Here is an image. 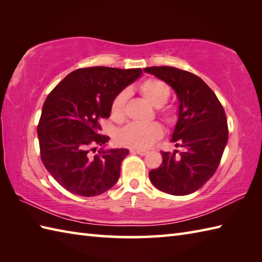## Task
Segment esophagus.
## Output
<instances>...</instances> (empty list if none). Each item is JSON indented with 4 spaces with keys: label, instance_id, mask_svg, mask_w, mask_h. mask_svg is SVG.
<instances>
[{
    "label": "esophagus",
    "instance_id": "obj_1",
    "mask_svg": "<svg viewBox=\"0 0 262 262\" xmlns=\"http://www.w3.org/2000/svg\"><path fill=\"white\" fill-rule=\"evenodd\" d=\"M130 152L132 153H135V154H140V155L147 154V151H144V149H132Z\"/></svg>",
    "mask_w": 262,
    "mask_h": 262
}]
</instances>
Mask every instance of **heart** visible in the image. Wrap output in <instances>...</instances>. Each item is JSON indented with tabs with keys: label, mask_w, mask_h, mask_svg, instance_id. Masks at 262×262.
<instances>
[{
	"label": "heart",
	"mask_w": 262,
	"mask_h": 262,
	"mask_svg": "<svg viewBox=\"0 0 262 262\" xmlns=\"http://www.w3.org/2000/svg\"><path fill=\"white\" fill-rule=\"evenodd\" d=\"M142 96L155 108H161L170 97V88L159 79H147L138 86ZM127 92L122 91L113 100L110 108L111 118L120 121L124 118ZM163 130L159 124H137L133 122L120 132L119 141L126 146L134 148H147L162 136Z\"/></svg>",
	"instance_id": "heart-1"
}]
</instances>
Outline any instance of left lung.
I'll return each mask as SVG.
<instances>
[{
    "label": "left lung",
    "mask_w": 262,
    "mask_h": 262,
    "mask_svg": "<svg viewBox=\"0 0 262 262\" xmlns=\"http://www.w3.org/2000/svg\"><path fill=\"white\" fill-rule=\"evenodd\" d=\"M143 71L168 83L179 101L171 142L181 152H161L162 163L149 171V180L159 190L173 196L192 193L219 168L229 140L225 111L213 90L190 72L172 66Z\"/></svg>",
    "instance_id": "8db88e82"
}]
</instances>
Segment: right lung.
<instances>
[{
	"instance_id": "obj_1",
	"label": "right lung",
	"mask_w": 262,
	"mask_h": 262,
	"mask_svg": "<svg viewBox=\"0 0 262 262\" xmlns=\"http://www.w3.org/2000/svg\"><path fill=\"white\" fill-rule=\"evenodd\" d=\"M143 73L105 66L72 72L48 94L38 124L41 161L66 190L101 194L118 181L126 148H104L100 118H109L113 100ZM96 146L100 148L96 154ZM95 152L96 155H92Z\"/></svg>"
}]
</instances>
